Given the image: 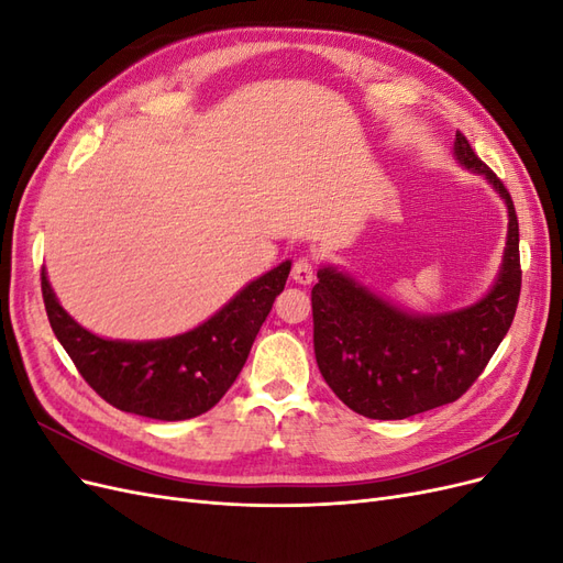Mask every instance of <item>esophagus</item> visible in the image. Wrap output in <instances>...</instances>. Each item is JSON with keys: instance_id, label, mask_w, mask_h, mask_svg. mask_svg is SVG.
<instances>
[{"instance_id": "1", "label": "esophagus", "mask_w": 563, "mask_h": 563, "mask_svg": "<svg viewBox=\"0 0 563 563\" xmlns=\"http://www.w3.org/2000/svg\"><path fill=\"white\" fill-rule=\"evenodd\" d=\"M291 277H294L296 284H302V286L312 284V282H314V265H312V261H310V258H298V261L294 263Z\"/></svg>"}]
</instances>
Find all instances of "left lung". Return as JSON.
Returning <instances> with one entry per match:
<instances>
[{
  "mask_svg": "<svg viewBox=\"0 0 563 563\" xmlns=\"http://www.w3.org/2000/svg\"><path fill=\"white\" fill-rule=\"evenodd\" d=\"M455 162L498 192L507 242L493 286L449 312H411L371 291L335 265L317 269L312 288L314 356L323 380L354 413L404 420L463 397L507 335L521 291L519 223L498 176L455 133Z\"/></svg>",
  "mask_w": 563,
  "mask_h": 563,
  "instance_id": "left-lung-1",
  "label": "left lung"
}]
</instances>
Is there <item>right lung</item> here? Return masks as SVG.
<instances>
[{
	"label": "right lung",
	"mask_w": 563,
	"mask_h": 563,
	"mask_svg": "<svg viewBox=\"0 0 563 563\" xmlns=\"http://www.w3.org/2000/svg\"><path fill=\"white\" fill-rule=\"evenodd\" d=\"M288 272L291 261L279 263L199 327L159 340H112L84 329L63 310L46 269L42 296L58 343L108 404L152 420H187L207 413L240 376Z\"/></svg>",
	"instance_id": "add662e5"
}]
</instances>
